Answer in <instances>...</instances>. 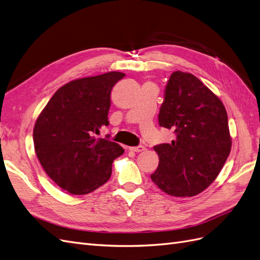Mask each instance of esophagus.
Segmentation results:
<instances>
[{
    "instance_id": "obj_1",
    "label": "esophagus",
    "mask_w": 260,
    "mask_h": 260,
    "mask_svg": "<svg viewBox=\"0 0 260 260\" xmlns=\"http://www.w3.org/2000/svg\"><path fill=\"white\" fill-rule=\"evenodd\" d=\"M129 149H130V151H132V152L140 153V152L145 151V147L142 146V145H140V146H135V147H129Z\"/></svg>"
}]
</instances>
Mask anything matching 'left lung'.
<instances>
[{
  "mask_svg": "<svg viewBox=\"0 0 260 260\" xmlns=\"http://www.w3.org/2000/svg\"><path fill=\"white\" fill-rule=\"evenodd\" d=\"M158 121L174 130L176 139L154 146L159 164L152 181L176 198L202 193L216 180L231 152L222 102L194 75L178 70L169 78Z\"/></svg>",
  "mask_w": 260,
  "mask_h": 260,
  "instance_id": "obj_1",
  "label": "left lung"
}]
</instances>
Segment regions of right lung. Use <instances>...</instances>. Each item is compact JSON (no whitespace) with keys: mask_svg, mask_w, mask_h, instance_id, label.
I'll return each instance as SVG.
<instances>
[{"mask_svg":"<svg viewBox=\"0 0 260 260\" xmlns=\"http://www.w3.org/2000/svg\"><path fill=\"white\" fill-rule=\"evenodd\" d=\"M125 75L109 72L70 81L54 93L37 118L35 151L42 168L70 194L84 195L106 183L123 148L95 138L108 125L113 86Z\"/></svg>","mask_w":260,"mask_h":260,"instance_id":"1","label":"right lung"}]
</instances>
